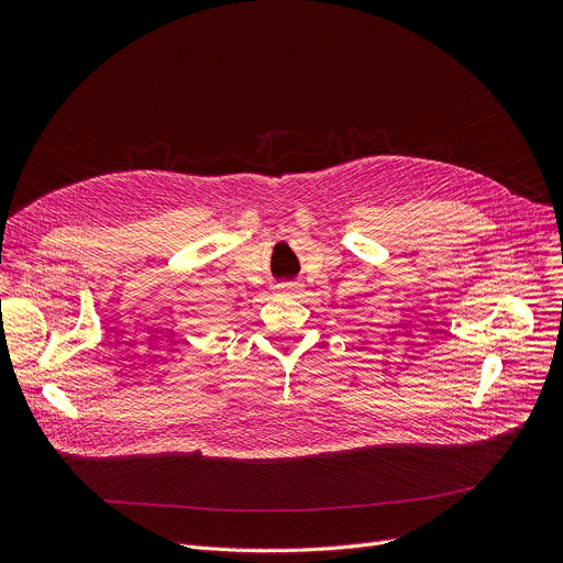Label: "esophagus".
<instances>
[{
  "mask_svg": "<svg viewBox=\"0 0 563 563\" xmlns=\"http://www.w3.org/2000/svg\"><path fill=\"white\" fill-rule=\"evenodd\" d=\"M278 291L287 294V297H297V294L301 291V287L297 283H283V285H278Z\"/></svg>",
  "mask_w": 563,
  "mask_h": 563,
  "instance_id": "esophagus-1",
  "label": "esophagus"
}]
</instances>
